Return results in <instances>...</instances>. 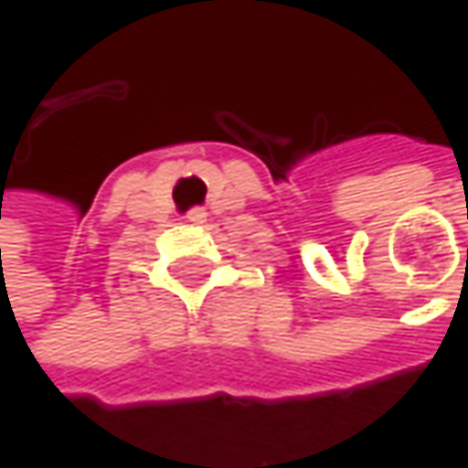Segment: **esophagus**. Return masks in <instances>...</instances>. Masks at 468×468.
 <instances>
[{"label":"esophagus","instance_id":"34e87169","mask_svg":"<svg viewBox=\"0 0 468 468\" xmlns=\"http://www.w3.org/2000/svg\"><path fill=\"white\" fill-rule=\"evenodd\" d=\"M185 218H187V223H204V220H207V209L196 207V209H190Z\"/></svg>","mask_w":468,"mask_h":468}]
</instances>
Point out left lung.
Masks as SVG:
<instances>
[{
    "mask_svg": "<svg viewBox=\"0 0 468 468\" xmlns=\"http://www.w3.org/2000/svg\"><path fill=\"white\" fill-rule=\"evenodd\" d=\"M466 261H468V250H466Z\"/></svg>",
    "mask_w": 468,
    "mask_h": 468,
    "instance_id": "left-lung-1",
    "label": "left lung"
}]
</instances>
